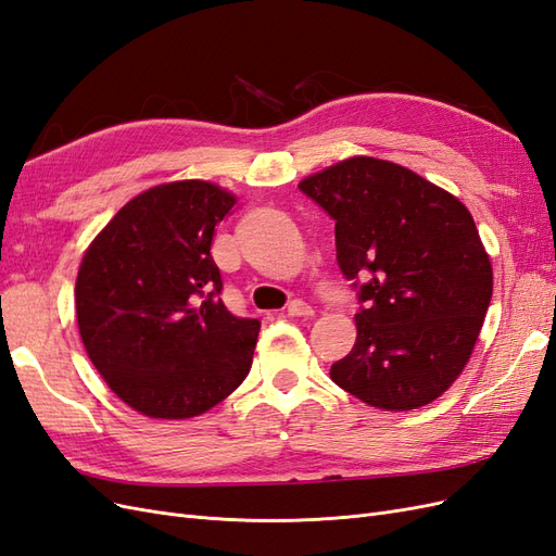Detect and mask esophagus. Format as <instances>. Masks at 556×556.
<instances>
[{
  "mask_svg": "<svg viewBox=\"0 0 556 556\" xmlns=\"http://www.w3.org/2000/svg\"><path fill=\"white\" fill-rule=\"evenodd\" d=\"M288 315H292V317H311L313 308L306 304V301L294 299V301H290V304H288Z\"/></svg>",
  "mask_w": 556,
  "mask_h": 556,
  "instance_id": "34e87169",
  "label": "esophagus"
}]
</instances>
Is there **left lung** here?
Here are the masks:
<instances>
[{
  "mask_svg": "<svg viewBox=\"0 0 556 556\" xmlns=\"http://www.w3.org/2000/svg\"><path fill=\"white\" fill-rule=\"evenodd\" d=\"M336 223V260L357 290V341L331 380L382 410H415L459 378L492 301L473 215L387 160L350 157L299 182Z\"/></svg>",
  "mask_w": 556,
  "mask_h": 556,
  "instance_id": "1",
  "label": "left lung"
}]
</instances>
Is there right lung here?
Returning a JSON list of instances; mask_svg holds the SVG:
<instances>
[{
    "instance_id": "1",
    "label": "right lung",
    "mask_w": 556,
    "mask_h": 556,
    "mask_svg": "<svg viewBox=\"0 0 556 556\" xmlns=\"http://www.w3.org/2000/svg\"><path fill=\"white\" fill-rule=\"evenodd\" d=\"M233 204L206 180L157 185L127 201L83 255V345L111 390L146 417H197L250 371L260 319L227 311L211 255L215 225Z\"/></svg>"
}]
</instances>
